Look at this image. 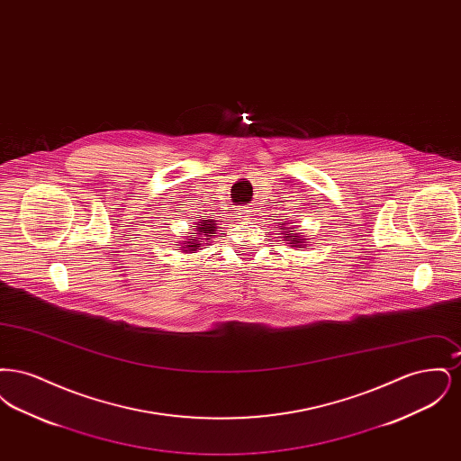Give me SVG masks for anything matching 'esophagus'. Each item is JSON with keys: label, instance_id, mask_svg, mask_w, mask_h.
<instances>
[{"label": "esophagus", "instance_id": "obj_1", "mask_svg": "<svg viewBox=\"0 0 461 461\" xmlns=\"http://www.w3.org/2000/svg\"><path fill=\"white\" fill-rule=\"evenodd\" d=\"M249 212H250V211H247V209H240V218H243V220H247Z\"/></svg>", "mask_w": 461, "mask_h": 461}]
</instances>
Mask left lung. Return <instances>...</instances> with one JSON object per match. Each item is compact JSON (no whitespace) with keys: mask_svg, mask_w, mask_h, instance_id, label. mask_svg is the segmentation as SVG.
<instances>
[{"mask_svg":"<svg viewBox=\"0 0 461 461\" xmlns=\"http://www.w3.org/2000/svg\"><path fill=\"white\" fill-rule=\"evenodd\" d=\"M285 224H288V222H285ZM285 224H284L280 230L284 231L282 235H285V237H284L285 240L290 239V247H297V249H304V247H307V239H304V235H299L297 231H294V228H288Z\"/></svg>","mask_w":461,"mask_h":461,"instance_id":"obj_1","label":"left lung"}]
</instances>
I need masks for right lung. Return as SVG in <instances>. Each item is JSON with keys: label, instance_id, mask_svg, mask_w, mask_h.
<instances>
[{"label": "right lung", "instance_id": "right-lung-1", "mask_svg": "<svg viewBox=\"0 0 461 461\" xmlns=\"http://www.w3.org/2000/svg\"><path fill=\"white\" fill-rule=\"evenodd\" d=\"M216 224H218V221L207 220V218L197 221V226L194 228L195 233L186 237V243L181 245L179 250L185 254H194L197 250H202L207 245V241L211 240L212 237H216V231H218Z\"/></svg>", "mask_w": 461, "mask_h": 461}]
</instances>
